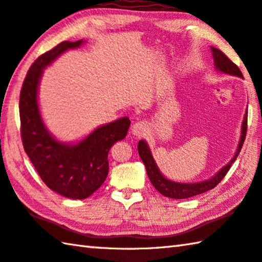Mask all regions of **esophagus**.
Masks as SVG:
<instances>
[{
  "instance_id": "34e87169",
  "label": "esophagus",
  "mask_w": 262,
  "mask_h": 262,
  "mask_svg": "<svg viewBox=\"0 0 262 262\" xmlns=\"http://www.w3.org/2000/svg\"><path fill=\"white\" fill-rule=\"evenodd\" d=\"M132 132L135 136H143L147 132V126L144 121H136L132 127Z\"/></svg>"
}]
</instances>
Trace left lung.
<instances>
[{
  "label": "left lung",
  "instance_id": "obj_1",
  "mask_svg": "<svg viewBox=\"0 0 262 262\" xmlns=\"http://www.w3.org/2000/svg\"><path fill=\"white\" fill-rule=\"evenodd\" d=\"M211 50L214 58V66H215L216 71L225 74L243 78V74H242L238 66L232 63V61L228 58V57L223 54L221 50H219L217 48H214V47H211ZM246 130H247V110L244 115L243 125H242L241 140H239L238 146H237V150L235 152L234 158H232L226 166H223V167L219 170L213 178L203 181V182L181 183V182H174V181H170L160 173L158 166H157L154 157H152L150 147L144 140H141L139 142V144H137V150H139V155L141 157L142 161H143L145 165L147 177H149L152 185H154V187L165 197L174 198V199H184V198H190V197L197 196V194L206 192L208 190L215 188L216 185L221 182V180L226 177V174L228 173V170L230 169L232 163H235V160L239 155L242 146H243V143L245 141Z\"/></svg>",
  "mask_w": 262,
  "mask_h": 262
}]
</instances>
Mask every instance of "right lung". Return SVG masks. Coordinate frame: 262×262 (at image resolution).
Listing matches in <instances>:
<instances>
[{"label":"right lung","instance_id":"add662e5","mask_svg":"<svg viewBox=\"0 0 262 262\" xmlns=\"http://www.w3.org/2000/svg\"><path fill=\"white\" fill-rule=\"evenodd\" d=\"M83 40L64 41L41 55L28 70L19 99L20 134L25 152L47 187L66 198L84 199L96 191L108 174L111 146L126 137L130 120L123 117L103 125L78 143L56 140L42 120L37 89L43 70Z\"/></svg>","mask_w":262,"mask_h":262}]
</instances>
